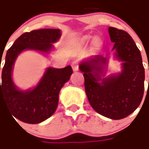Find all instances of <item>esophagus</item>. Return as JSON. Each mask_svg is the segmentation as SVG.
I'll return each mask as SVG.
<instances>
[{"instance_id": "esophagus-1", "label": "esophagus", "mask_w": 149, "mask_h": 149, "mask_svg": "<svg viewBox=\"0 0 149 149\" xmlns=\"http://www.w3.org/2000/svg\"><path fill=\"white\" fill-rule=\"evenodd\" d=\"M71 66H72V69L74 71H77L79 70V63H78V61H74L71 63Z\"/></svg>"}]
</instances>
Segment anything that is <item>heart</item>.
I'll use <instances>...</instances> for the list:
<instances>
[{"label": "heart", "mask_w": 149, "mask_h": 149, "mask_svg": "<svg viewBox=\"0 0 149 149\" xmlns=\"http://www.w3.org/2000/svg\"><path fill=\"white\" fill-rule=\"evenodd\" d=\"M90 38V37H87V38H86V39H89Z\"/></svg>", "instance_id": "1"}]
</instances>
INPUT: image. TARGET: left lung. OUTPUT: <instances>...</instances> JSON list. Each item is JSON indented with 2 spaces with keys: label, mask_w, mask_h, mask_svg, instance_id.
Here are the masks:
<instances>
[{
  "label": "left lung",
  "mask_w": 149,
  "mask_h": 149,
  "mask_svg": "<svg viewBox=\"0 0 149 149\" xmlns=\"http://www.w3.org/2000/svg\"><path fill=\"white\" fill-rule=\"evenodd\" d=\"M108 32L114 42L115 56L123 62L122 71L102 79L107 58L100 55L83 62L79 69L85 79L86 96L94 110L111 120H121L132 113L141 103L144 68L140 49L132 37L114 27H109Z\"/></svg>",
  "instance_id": "1"
}]
</instances>
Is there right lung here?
I'll return each mask as SVG.
<instances>
[{
	"instance_id": "add662e5",
	"label": "right lung",
	"mask_w": 149,
	"mask_h": 149,
	"mask_svg": "<svg viewBox=\"0 0 149 149\" xmlns=\"http://www.w3.org/2000/svg\"><path fill=\"white\" fill-rule=\"evenodd\" d=\"M60 37L61 31L57 29H42L24 33L6 53L1 74V104L4 102L12 116L24 123H39L54 113L58 103L60 90L70 79L73 70L70 66L62 69L48 67L33 89L21 91L12 79L16 58L26 49L49 53L54 47L52 43L56 42Z\"/></svg>"
}]
</instances>
